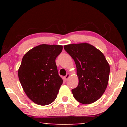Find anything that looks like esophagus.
Here are the masks:
<instances>
[{
	"label": "esophagus",
	"mask_w": 127,
	"mask_h": 127,
	"mask_svg": "<svg viewBox=\"0 0 127 127\" xmlns=\"http://www.w3.org/2000/svg\"><path fill=\"white\" fill-rule=\"evenodd\" d=\"M69 77H70V74H69V73L66 74V76H65V77H64V79H65V81H66V80H67V79H68V78H69Z\"/></svg>",
	"instance_id": "1"
}]
</instances>
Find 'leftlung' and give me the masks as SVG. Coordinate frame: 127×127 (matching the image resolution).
Masks as SVG:
<instances>
[{"label": "left lung", "mask_w": 127, "mask_h": 127, "mask_svg": "<svg viewBox=\"0 0 127 127\" xmlns=\"http://www.w3.org/2000/svg\"><path fill=\"white\" fill-rule=\"evenodd\" d=\"M64 50L73 59L79 82L72 90L75 99L83 104L99 99L108 84L110 66L104 55L87 43L64 45Z\"/></svg>", "instance_id": "8db88e82"}]
</instances>
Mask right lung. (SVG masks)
Returning <instances> with one entry per match:
<instances>
[{
    "instance_id": "1",
    "label": "right lung",
    "mask_w": 127,
    "mask_h": 127,
    "mask_svg": "<svg viewBox=\"0 0 127 127\" xmlns=\"http://www.w3.org/2000/svg\"><path fill=\"white\" fill-rule=\"evenodd\" d=\"M63 50L57 45L42 44L23 56L19 68V80L30 100L39 105L52 103L57 97L63 79L55 59Z\"/></svg>"
}]
</instances>
